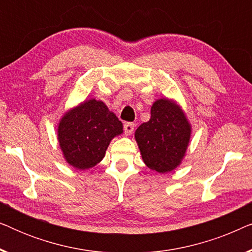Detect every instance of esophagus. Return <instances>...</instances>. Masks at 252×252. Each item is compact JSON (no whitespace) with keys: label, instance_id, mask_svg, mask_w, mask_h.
Masks as SVG:
<instances>
[{"label":"esophagus","instance_id":"1","mask_svg":"<svg viewBox=\"0 0 252 252\" xmlns=\"http://www.w3.org/2000/svg\"><path fill=\"white\" fill-rule=\"evenodd\" d=\"M134 127H135V125H134L133 123H126L125 125H124V132H125L126 135H130V134L133 133Z\"/></svg>","mask_w":252,"mask_h":252}]
</instances>
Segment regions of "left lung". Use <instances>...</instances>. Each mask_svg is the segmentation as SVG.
<instances>
[{"label": "left lung", "instance_id": "1", "mask_svg": "<svg viewBox=\"0 0 252 252\" xmlns=\"http://www.w3.org/2000/svg\"><path fill=\"white\" fill-rule=\"evenodd\" d=\"M191 126L180 106L159 98L151 106L149 122L135 130L144 164L158 173H167L181 164L190 140Z\"/></svg>", "mask_w": 252, "mask_h": 252}]
</instances>
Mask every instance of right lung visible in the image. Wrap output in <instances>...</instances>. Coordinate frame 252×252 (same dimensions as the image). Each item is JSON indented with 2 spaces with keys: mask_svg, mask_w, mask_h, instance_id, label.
I'll return each mask as SVG.
<instances>
[{
  "mask_svg": "<svg viewBox=\"0 0 252 252\" xmlns=\"http://www.w3.org/2000/svg\"><path fill=\"white\" fill-rule=\"evenodd\" d=\"M123 133V124L102 101L88 99L65 112L57 137L71 166L87 170L105 156L110 141Z\"/></svg>",
  "mask_w": 252,
  "mask_h": 252,
  "instance_id": "right-lung-1",
  "label": "right lung"
}]
</instances>
